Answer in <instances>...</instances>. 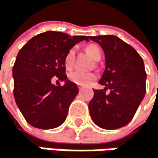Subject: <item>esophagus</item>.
Returning a JSON list of instances; mask_svg holds the SVG:
<instances>
[{
    "label": "esophagus",
    "mask_w": 158,
    "mask_h": 158,
    "mask_svg": "<svg viewBox=\"0 0 158 158\" xmlns=\"http://www.w3.org/2000/svg\"><path fill=\"white\" fill-rule=\"evenodd\" d=\"M82 89H83V86H81V85H78V90L81 91V90H82Z\"/></svg>",
    "instance_id": "obj_1"
}]
</instances>
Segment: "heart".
<instances>
[{"label":"heart","mask_w":158,"mask_h":158,"mask_svg":"<svg viewBox=\"0 0 158 158\" xmlns=\"http://www.w3.org/2000/svg\"><path fill=\"white\" fill-rule=\"evenodd\" d=\"M86 51L87 53L91 56V57L94 60H99L101 58V49L97 45L92 44L88 45L86 47ZM74 61H75V49L71 48L65 55L64 58V64L67 69L72 68L74 65ZM69 80L78 85H88L92 81H94L96 78V75L93 72H83V71H73L68 75Z\"/></svg>","instance_id":"b5f03b06"}]
</instances>
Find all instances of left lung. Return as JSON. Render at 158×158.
Segmentation results:
<instances>
[{"label": "left lung", "mask_w": 158, "mask_h": 158, "mask_svg": "<svg viewBox=\"0 0 158 158\" xmlns=\"http://www.w3.org/2000/svg\"><path fill=\"white\" fill-rule=\"evenodd\" d=\"M105 53L106 67L89 102L91 118L101 128L112 130L127 126L145 95L146 72L140 55L130 45L114 35L89 36ZM110 90V94L106 91Z\"/></svg>", "instance_id": "left-lung-1"}]
</instances>
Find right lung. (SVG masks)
I'll list each match as a JSON object with an SVG mask.
<instances>
[{"label":"right lung","instance_id":"add662e5","mask_svg":"<svg viewBox=\"0 0 158 158\" xmlns=\"http://www.w3.org/2000/svg\"><path fill=\"white\" fill-rule=\"evenodd\" d=\"M83 40L89 41V37L48 31L30 39L19 50L13 66L14 96L20 112L33 127L51 129L65 121L78 89L67 80L64 58ZM54 78L65 84L55 86Z\"/></svg>","mask_w":158,"mask_h":158}]
</instances>
